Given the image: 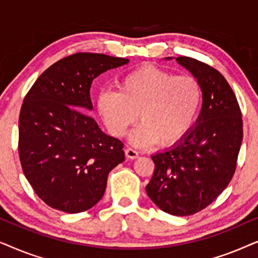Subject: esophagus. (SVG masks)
Masks as SVG:
<instances>
[{
	"label": "esophagus",
	"instance_id": "esophagus-1",
	"mask_svg": "<svg viewBox=\"0 0 258 258\" xmlns=\"http://www.w3.org/2000/svg\"><path fill=\"white\" fill-rule=\"evenodd\" d=\"M125 156L130 158V160H135V158L139 157V151L133 149V148H126V149H125Z\"/></svg>",
	"mask_w": 258,
	"mask_h": 258
}]
</instances>
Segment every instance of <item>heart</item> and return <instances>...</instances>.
Segmentation results:
<instances>
[{
	"mask_svg": "<svg viewBox=\"0 0 258 258\" xmlns=\"http://www.w3.org/2000/svg\"><path fill=\"white\" fill-rule=\"evenodd\" d=\"M118 91L103 90L98 111L108 132L122 137L137 118L142 122L132 135L136 146L179 142L195 122L202 102V88L191 75L154 64H144L118 81Z\"/></svg>",
	"mask_w": 258,
	"mask_h": 258,
	"instance_id": "obj_1",
	"label": "heart"
}]
</instances>
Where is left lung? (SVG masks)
I'll return each instance as SVG.
<instances>
[{"mask_svg":"<svg viewBox=\"0 0 258 258\" xmlns=\"http://www.w3.org/2000/svg\"><path fill=\"white\" fill-rule=\"evenodd\" d=\"M176 61L199 80L202 110L196 125L175 147L151 156L155 170L146 190L165 213L190 216L206 209L230 183L243 121L236 95L218 70L186 56Z\"/></svg>","mask_w":258,"mask_h":258,"instance_id":"left-lung-1","label":"left lung"}]
</instances>
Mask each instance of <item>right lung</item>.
I'll list each match as a JSON object with an SVG mask.
<instances>
[{"mask_svg": "<svg viewBox=\"0 0 258 258\" xmlns=\"http://www.w3.org/2000/svg\"><path fill=\"white\" fill-rule=\"evenodd\" d=\"M128 59L76 52L41 74L24 97L19 118V156L36 195L52 209L82 213L102 199L108 175L124 161L123 143L105 135L93 117L94 79Z\"/></svg>", "mask_w": 258, "mask_h": 258, "instance_id": "1", "label": "right lung"}]
</instances>
